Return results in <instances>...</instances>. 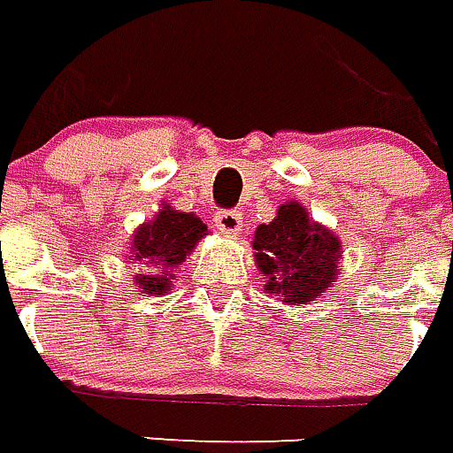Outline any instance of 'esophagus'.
Here are the masks:
<instances>
[{
  "instance_id": "esophagus-1",
  "label": "esophagus",
  "mask_w": 453,
  "mask_h": 453,
  "mask_svg": "<svg viewBox=\"0 0 453 453\" xmlns=\"http://www.w3.org/2000/svg\"><path fill=\"white\" fill-rule=\"evenodd\" d=\"M212 222L224 234H238V231L243 229V215L238 210H219Z\"/></svg>"
}]
</instances>
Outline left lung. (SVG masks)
<instances>
[{"instance_id": "1", "label": "left lung", "mask_w": 453, "mask_h": 453, "mask_svg": "<svg viewBox=\"0 0 453 453\" xmlns=\"http://www.w3.org/2000/svg\"><path fill=\"white\" fill-rule=\"evenodd\" d=\"M252 250L264 289L288 306L313 303L332 288L343 252L342 241L296 201L278 205L273 222L257 226Z\"/></svg>"}]
</instances>
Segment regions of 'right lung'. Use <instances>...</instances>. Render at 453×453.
Here are the masks:
<instances>
[{
  "mask_svg": "<svg viewBox=\"0 0 453 453\" xmlns=\"http://www.w3.org/2000/svg\"><path fill=\"white\" fill-rule=\"evenodd\" d=\"M203 236H208V226L196 215L180 212L164 203L154 219L137 226L130 243V257L147 266V271L135 276V288L142 295L170 292L175 269L194 252Z\"/></svg>",
  "mask_w": 453,
  "mask_h": 453,
  "instance_id": "right-lung-1",
  "label": "right lung"
}]
</instances>
